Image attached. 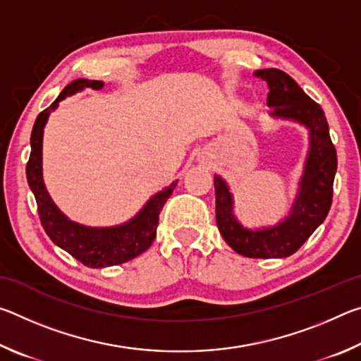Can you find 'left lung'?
Segmentation results:
<instances>
[{"instance_id": "left-lung-1", "label": "left lung", "mask_w": 361, "mask_h": 361, "mask_svg": "<svg viewBox=\"0 0 361 361\" xmlns=\"http://www.w3.org/2000/svg\"><path fill=\"white\" fill-rule=\"evenodd\" d=\"M269 84L267 106L274 119L291 121L309 132V149L290 213L266 228L248 229L234 215V194L223 176L215 175L216 224L226 243L247 258H286L325 221L333 200L338 169L334 145L322 106L299 87L295 79L277 68L256 71Z\"/></svg>"}]
</instances>
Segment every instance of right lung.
Here are the masks:
<instances>
[{
  "instance_id": "obj_1",
  "label": "right lung",
  "mask_w": 361,
  "mask_h": 361,
  "mask_svg": "<svg viewBox=\"0 0 361 361\" xmlns=\"http://www.w3.org/2000/svg\"><path fill=\"white\" fill-rule=\"evenodd\" d=\"M103 85H105L103 81L76 79L66 85L51 106L38 114L32 130V138H30L32 152H30L27 164L28 186L35 194L39 219L46 234L57 247L70 253L73 258L82 262L84 266L94 269L122 264L151 247L156 237L159 213L178 183L176 180L170 186L164 188L162 191L156 192L129 221L109 226V228H92V226L71 221L54 204L46 189L44 180H42V135H44L46 122L51 113L56 111L59 103L66 97L75 95L84 89L100 90Z\"/></svg>"
}]
</instances>
